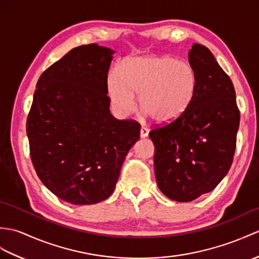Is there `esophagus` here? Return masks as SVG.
Masks as SVG:
<instances>
[{"mask_svg": "<svg viewBox=\"0 0 259 259\" xmlns=\"http://www.w3.org/2000/svg\"><path fill=\"white\" fill-rule=\"evenodd\" d=\"M148 135H149V129L146 128V127H141V129H140V137L141 138H146V137H148Z\"/></svg>", "mask_w": 259, "mask_h": 259, "instance_id": "34e87169", "label": "esophagus"}]
</instances>
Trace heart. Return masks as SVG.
<instances>
[{
  "mask_svg": "<svg viewBox=\"0 0 259 259\" xmlns=\"http://www.w3.org/2000/svg\"><path fill=\"white\" fill-rule=\"evenodd\" d=\"M196 93V74L191 64L172 56L147 55L124 61L108 76V94L120 115L136 107L134 94L144 115L166 124L188 110Z\"/></svg>",
  "mask_w": 259,
  "mask_h": 259,
  "instance_id": "b5f03b06",
  "label": "heart"
}]
</instances>
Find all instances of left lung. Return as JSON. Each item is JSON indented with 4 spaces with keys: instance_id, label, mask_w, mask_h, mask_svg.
Segmentation results:
<instances>
[{
    "instance_id": "1",
    "label": "left lung",
    "mask_w": 259,
    "mask_h": 259,
    "mask_svg": "<svg viewBox=\"0 0 259 259\" xmlns=\"http://www.w3.org/2000/svg\"><path fill=\"white\" fill-rule=\"evenodd\" d=\"M189 63L196 74L191 106L173 122L149 134L159 189L178 202L193 201L223 180L232 165L239 127L235 89L211 51L193 44Z\"/></svg>"
}]
</instances>
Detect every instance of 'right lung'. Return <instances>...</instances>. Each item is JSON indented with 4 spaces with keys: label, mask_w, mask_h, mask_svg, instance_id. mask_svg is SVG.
Masks as SVG:
<instances>
[{
    "label": "right lung",
    "mask_w": 259,
    "mask_h": 259,
    "mask_svg": "<svg viewBox=\"0 0 259 259\" xmlns=\"http://www.w3.org/2000/svg\"><path fill=\"white\" fill-rule=\"evenodd\" d=\"M110 48L81 45L48 67L36 83L26 121L29 153L39 180L74 205L109 197L140 125L110 110Z\"/></svg>",
    "instance_id": "add662e5"
}]
</instances>
